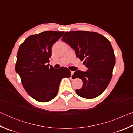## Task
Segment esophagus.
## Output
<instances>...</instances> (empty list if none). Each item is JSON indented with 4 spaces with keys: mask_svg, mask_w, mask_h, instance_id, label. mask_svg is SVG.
<instances>
[{
    "mask_svg": "<svg viewBox=\"0 0 133 133\" xmlns=\"http://www.w3.org/2000/svg\"><path fill=\"white\" fill-rule=\"evenodd\" d=\"M75 73V71H71V76L73 75V73Z\"/></svg>",
    "mask_w": 133,
    "mask_h": 133,
    "instance_id": "1",
    "label": "esophagus"
}]
</instances>
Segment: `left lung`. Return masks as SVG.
Wrapping results in <instances>:
<instances>
[{"mask_svg":"<svg viewBox=\"0 0 133 133\" xmlns=\"http://www.w3.org/2000/svg\"><path fill=\"white\" fill-rule=\"evenodd\" d=\"M62 40L75 51L77 57L83 61L86 71L77 70L73 76L83 82L82 88L76 93L85 98L100 96L109 85L116 63L111 44L103 35L87 31H67Z\"/></svg>","mask_w":133,"mask_h":133,"instance_id":"obj_1","label":"left lung"}]
</instances>
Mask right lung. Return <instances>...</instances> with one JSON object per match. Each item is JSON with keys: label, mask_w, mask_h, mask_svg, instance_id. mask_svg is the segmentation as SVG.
<instances>
[{"label": "right lung", "mask_w": 133, "mask_h": 133, "mask_svg": "<svg viewBox=\"0 0 133 133\" xmlns=\"http://www.w3.org/2000/svg\"><path fill=\"white\" fill-rule=\"evenodd\" d=\"M64 31H46L31 35L20 46L15 70L19 74L24 89L35 100L47 102L57 94L60 82L70 77L66 67L59 69L49 67L53 44Z\"/></svg>", "instance_id": "add662e5"}]
</instances>
